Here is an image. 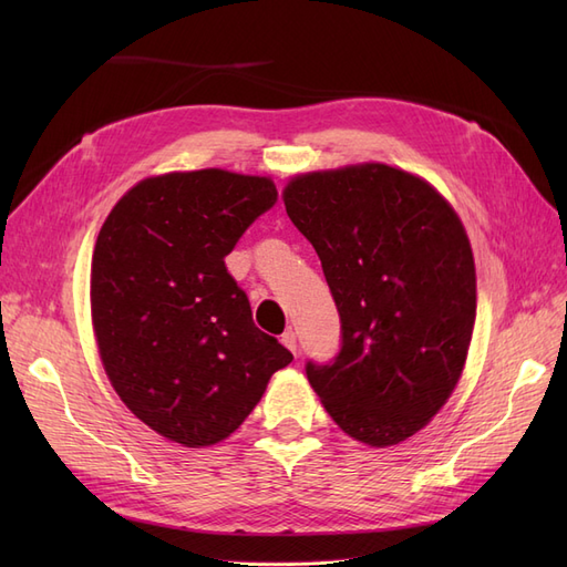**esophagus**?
Masks as SVG:
<instances>
[{
    "mask_svg": "<svg viewBox=\"0 0 567 567\" xmlns=\"http://www.w3.org/2000/svg\"><path fill=\"white\" fill-rule=\"evenodd\" d=\"M281 342L290 350V352H298V333L293 329H288L284 336H281Z\"/></svg>",
    "mask_w": 567,
    "mask_h": 567,
    "instance_id": "34e87169",
    "label": "esophagus"
}]
</instances>
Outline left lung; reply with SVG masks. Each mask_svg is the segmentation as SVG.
Returning <instances> with one entry per match:
<instances>
[{"mask_svg": "<svg viewBox=\"0 0 567 567\" xmlns=\"http://www.w3.org/2000/svg\"><path fill=\"white\" fill-rule=\"evenodd\" d=\"M286 213L321 260L340 352L307 362L310 385L350 437L390 447L456 388L475 323V262L435 188L383 163L288 182Z\"/></svg>", "mask_w": 567, "mask_h": 567, "instance_id": "8db88e82", "label": "left lung"}]
</instances>
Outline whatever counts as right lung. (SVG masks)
Returning <instances> with one entry per match:
<instances>
[{"instance_id":"obj_1","label":"right lung","mask_w":567,"mask_h":567,"mask_svg":"<svg viewBox=\"0 0 567 567\" xmlns=\"http://www.w3.org/2000/svg\"><path fill=\"white\" fill-rule=\"evenodd\" d=\"M279 194L269 177H148L115 203L92 257L101 362L132 414L184 447L229 437L290 364L252 321L225 257Z\"/></svg>"}]
</instances>
